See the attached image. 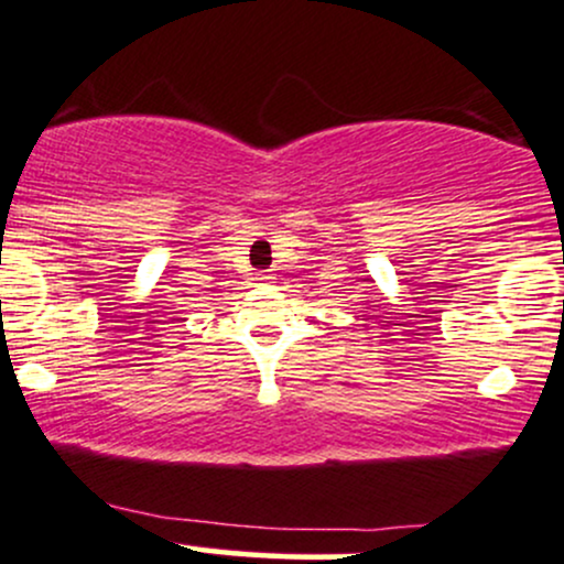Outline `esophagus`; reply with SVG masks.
Masks as SVG:
<instances>
[{
    "label": "esophagus",
    "mask_w": 564,
    "mask_h": 564,
    "mask_svg": "<svg viewBox=\"0 0 564 564\" xmlns=\"http://www.w3.org/2000/svg\"><path fill=\"white\" fill-rule=\"evenodd\" d=\"M257 281H260V283H273L275 275L273 273H257Z\"/></svg>",
    "instance_id": "esophagus-1"
}]
</instances>
